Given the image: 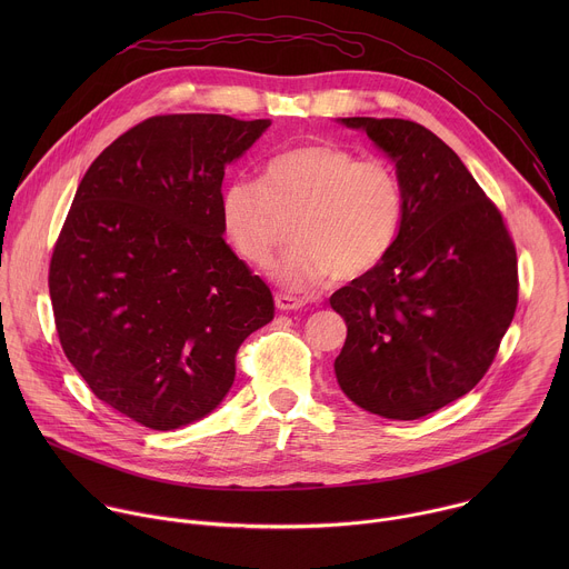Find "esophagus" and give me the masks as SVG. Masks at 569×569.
I'll use <instances>...</instances> for the list:
<instances>
[{"label":"esophagus","mask_w":569,"mask_h":569,"mask_svg":"<svg viewBox=\"0 0 569 569\" xmlns=\"http://www.w3.org/2000/svg\"><path fill=\"white\" fill-rule=\"evenodd\" d=\"M274 306H277V310H281V312H290V310H299V308L303 306V301L297 299V297H292V295H277V297H274Z\"/></svg>","instance_id":"34e87169"}]
</instances>
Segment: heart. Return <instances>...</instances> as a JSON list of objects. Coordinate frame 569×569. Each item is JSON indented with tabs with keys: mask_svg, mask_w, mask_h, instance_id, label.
I'll return each instance as SVG.
<instances>
[{
	"mask_svg": "<svg viewBox=\"0 0 569 569\" xmlns=\"http://www.w3.org/2000/svg\"><path fill=\"white\" fill-rule=\"evenodd\" d=\"M402 209L405 191L387 161L329 141L274 154L263 182L238 178L220 193L224 236L257 268L270 263L292 222L295 246L270 270L292 292L369 274L389 254Z\"/></svg>",
	"mask_w": 569,
	"mask_h": 569,
	"instance_id": "b5f03b06",
	"label": "heart"
}]
</instances>
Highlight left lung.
Returning <instances> with one entry per match:
<instances>
[{
	"mask_svg": "<svg viewBox=\"0 0 569 569\" xmlns=\"http://www.w3.org/2000/svg\"><path fill=\"white\" fill-rule=\"evenodd\" d=\"M338 123L393 161L405 209L389 254L331 295L347 321L336 378L358 408L415 421L491 367L518 303L516 248L496 204L435 132L405 119Z\"/></svg>",
	"mask_w": 569,
	"mask_h": 569,
	"instance_id": "left-lung-1",
	"label": "left lung"
}]
</instances>
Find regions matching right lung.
Listing matches in <instances>:
<instances>
[{
  "label": "right lung",
  "instance_id": "1",
  "mask_svg": "<svg viewBox=\"0 0 569 569\" xmlns=\"http://www.w3.org/2000/svg\"><path fill=\"white\" fill-rule=\"evenodd\" d=\"M227 114L152 117L80 180L51 257L67 360L94 396L178 430L229 393L236 351L274 317L270 288L224 242V169L270 128Z\"/></svg>",
  "mask_w": 569,
  "mask_h": 569
}]
</instances>
